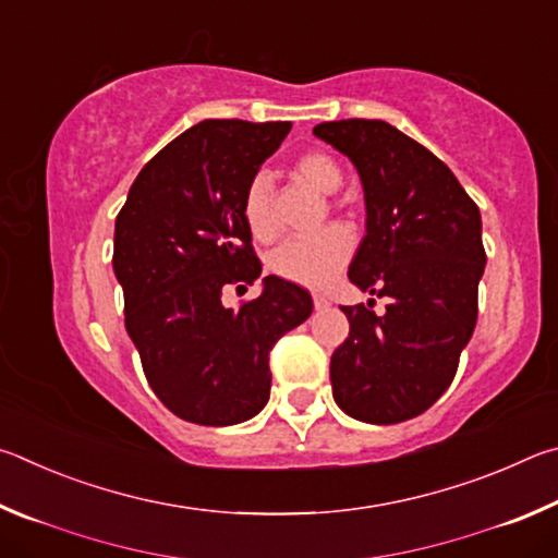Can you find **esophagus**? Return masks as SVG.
Listing matches in <instances>:
<instances>
[{
  "mask_svg": "<svg viewBox=\"0 0 558 558\" xmlns=\"http://www.w3.org/2000/svg\"><path fill=\"white\" fill-rule=\"evenodd\" d=\"M313 302H315V310H327L329 307V300L325 295H319V292H317V295H313Z\"/></svg>",
  "mask_w": 558,
  "mask_h": 558,
  "instance_id": "34e87169",
  "label": "esophagus"
}]
</instances>
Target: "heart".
<instances>
[{"label":"heart","mask_w":558,"mask_h":558,"mask_svg":"<svg viewBox=\"0 0 558 558\" xmlns=\"http://www.w3.org/2000/svg\"><path fill=\"white\" fill-rule=\"evenodd\" d=\"M295 182L315 189L319 194H335L344 182L342 165L325 149H305L290 162ZM243 221L258 241H272L278 233L272 216V186L268 177L256 174L243 192ZM352 233L344 226H327L307 239H290L270 256L276 276L302 288H325L337 278L352 256Z\"/></svg>","instance_id":"1"}]
</instances>
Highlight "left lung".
Instances as JSON below:
<instances>
[{
    "mask_svg": "<svg viewBox=\"0 0 558 558\" xmlns=\"http://www.w3.org/2000/svg\"><path fill=\"white\" fill-rule=\"evenodd\" d=\"M315 135L352 159L364 186L366 235L349 266L384 315L342 307L349 337L329 379L339 409L364 423H401L436 403L477 323L483 221L446 162L384 120H335Z\"/></svg>",
    "mask_w": 558,
    "mask_h": 558,
    "instance_id": "obj_1",
    "label": "left lung"
}]
</instances>
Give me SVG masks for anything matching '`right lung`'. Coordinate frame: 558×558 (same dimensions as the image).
<instances>
[{
  "label": "right lung",
  "mask_w": 558,
  "mask_h": 558,
  "mask_svg": "<svg viewBox=\"0 0 558 558\" xmlns=\"http://www.w3.org/2000/svg\"><path fill=\"white\" fill-rule=\"evenodd\" d=\"M290 122L204 120L149 159L116 219L112 268L125 327L149 386L169 411L199 426H233L270 396L268 356L305 323L313 298L278 276L239 310L229 286H253L260 263L243 221V192Z\"/></svg>",
  "instance_id": "1"
}]
</instances>
